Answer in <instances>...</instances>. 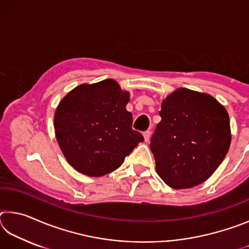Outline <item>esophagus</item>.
Listing matches in <instances>:
<instances>
[{"label":"esophagus","mask_w":249,"mask_h":249,"mask_svg":"<svg viewBox=\"0 0 249 249\" xmlns=\"http://www.w3.org/2000/svg\"><path fill=\"white\" fill-rule=\"evenodd\" d=\"M150 135H151V133L149 132V130H147V132L144 133V140H145L146 142H149V140H150Z\"/></svg>","instance_id":"1"}]
</instances>
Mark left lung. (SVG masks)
Masks as SVG:
<instances>
[{"label":"left lung","mask_w":249,"mask_h":249,"mask_svg":"<svg viewBox=\"0 0 249 249\" xmlns=\"http://www.w3.org/2000/svg\"><path fill=\"white\" fill-rule=\"evenodd\" d=\"M159 114L150 142L158 176L177 190L204 182L230 148L226 108L208 93L179 88L162 100Z\"/></svg>","instance_id":"left-lung-1"}]
</instances>
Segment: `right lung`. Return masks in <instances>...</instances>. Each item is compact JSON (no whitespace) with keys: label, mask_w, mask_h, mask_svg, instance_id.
Wrapping results in <instances>:
<instances>
[{"label":"right lung","mask_w":249,"mask_h":249,"mask_svg":"<svg viewBox=\"0 0 249 249\" xmlns=\"http://www.w3.org/2000/svg\"><path fill=\"white\" fill-rule=\"evenodd\" d=\"M129 92L115 80L80 84L59 102L53 116L59 147L75 170L101 177L117 169L144 137L132 129Z\"/></svg>","instance_id":"1"}]
</instances>
